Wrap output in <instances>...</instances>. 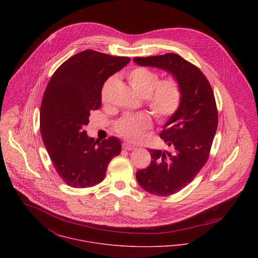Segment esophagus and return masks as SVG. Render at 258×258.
Returning <instances> with one entry per match:
<instances>
[{
  "mask_svg": "<svg viewBox=\"0 0 258 258\" xmlns=\"http://www.w3.org/2000/svg\"><path fill=\"white\" fill-rule=\"evenodd\" d=\"M122 148H123L124 150H127V151H131V150H135V149H136L135 146H133V145H131V144H129V143H126V142H124V143L122 144Z\"/></svg>",
  "mask_w": 258,
  "mask_h": 258,
  "instance_id": "obj_1",
  "label": "esophagus"
}]
</instances>
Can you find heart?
<instances>
[{
  "mask_svg": "<svg viewBox=\"0 0 258 258\" xmlns=\"http://www.w3.org/2000/svg\"><path fill=\"white\" fill-rule=\"evenodd\" d=\"M127 81L133 90L144 97L148 108L160 122L170 120L181 107L183 101V87L175 76L160 79L158 72L143 67L131 70L126 75ZM115 77L111 76L101 88V101L107 103ZM152 126V120L147 113L125 114L118 119L114 125L115 131L130 141H138L144 132Z\"/></svg>",
  "mask_w": 258,
  "mask_h": 258,
  "instance_id": "heart-1",
  "label": "heart"
}]
</instances>
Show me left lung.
<instances>
[{
  "mask_svg": "<svg viewBox=\"0 0 258 258\" xmlns=\"http://www.w3.org/2000/svg\"><path fill=\"white\" fill-rule=\"evenodd\" d=\"M139 66L173 74L183 87L179 111L165 124L160 137L172 152L151 149V163L136 173L146 191L167 197L183 189L206 165L218 128L219 114L212 86L201 70L175 53L134 57Z\"/></svg>",
  "mask_w": 258,
  "mask_h": 258,
  "instance_id": "left-lung-1",
  "label": "left lung"
}]
</instances>
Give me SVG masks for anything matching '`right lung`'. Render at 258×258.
<instances>
[{"mask_svg": "<svg viewBox=\"0 0 258 258\" xmlns=\"http://www.w3.org/2000/svg\"><path fill=\"white\" fill-rule=\"evenodd\" d=\"M130 60L86 49L66 60L45 88L40 106L41 138L56 173L72 187L101 183L112 158L121 153L118 138L99 143L87 137L83 128L90 112L101 106L106 79Z\"/></svg>", "mask_w": 258, "mask_h": 258, "instance_id": "add662e5", "label": "right lung"}]
</instances>
